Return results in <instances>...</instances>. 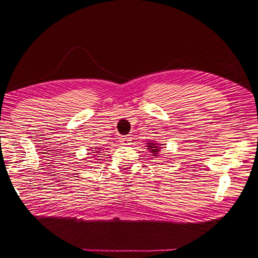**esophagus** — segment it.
<instances>
[{
    "instance_id": "esophagus-1",
    "label": "esophagus",
    "mask_w": 258,
    "mask_h": 258,
    "mask_svg": "<svg viewBox=\"0 0 258 258\" xmlns=\"http://www.w3.org/2000/svg\"><path fill=\"white\" fill-rule=\"evenodd\" d=\"M130 142H132V137L130 136H122L120 138V143L122 145H129Z\"/></svg>"
}]
</instances>
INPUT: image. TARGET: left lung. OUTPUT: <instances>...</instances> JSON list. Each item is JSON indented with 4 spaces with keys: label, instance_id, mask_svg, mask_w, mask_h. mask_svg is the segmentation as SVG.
Returning a JSON list of instances; mask_svg holds the SVG:
<instances>
[{
    "label": "left lung",
    "instance_id": "1",
    "mask_svg": "<svg viewBox=\"0 0 258 258\" xmlns=\"http://www.w3.org/2000/svg\"><path fill=\"white\" fill-rule=\"evenodd\" d=\"M149 149L151 150L152 153H153L154 157H157V154L160 152V147L158 144H154V143H149Z\"/></svg>",
    "mask_w": 258,
    "mask_h": 258
}]
</instances>
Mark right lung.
<instances>
[{"mask_svg": "<svg viewBox=\"0 0 258 258\" xmlns=\"http://www.w3.org/2000/svg\"><path fill=\"white\" fill-rule=\"evenodd\" d=\"M92 151H95V150H92ZM97 152H99V151H97Z\"/></svg>", "mask_w": 258, "mask_h": 258, "instance_id": "obj_1", "label": "right lung"}]
</instances>
